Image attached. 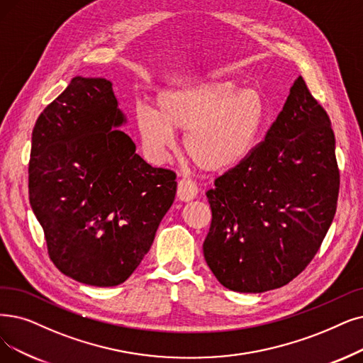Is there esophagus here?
I'll list each match as a JSON object with an SVG mask.
<instances>
[{
	"label": "esophagus",
	"instance_id": "34e87169",
	"mask_svg": "<svg viewBox=\"0 0 363 363\" xmlns=\"http://www.w3.org/2000/svg\"><path fill=\"white\" fill-rule=\"evenodd\" d=\"M198 195V186L191 179H182L177 186V198L180 201H191Z\"/></svg>",
	"mask_w": 363,
	"mask_h": 363
}]
</instances>
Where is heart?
I'll use <instances>...</instances> for the list:
<instances>
[{
    "label": "heart",
    "instance_id": "1",
    "mask_svg": "<svg viewBox=\"0 0 363 363\" xmlns=\"http://www.w3.org/2000/svg\"><path fill=\"white\" fill-rule=\"evenodd\" d=\"M146 152L159 161L176 143V129L186 131L183 147L204 171L235 168L250 156L267 119L257 89L230 80H214L192 88L167 89L156 96V108L140 104L134 113Z\"/></svg>",
    "mask_w": 363,
    "mask_h": 363
}]
</instances>
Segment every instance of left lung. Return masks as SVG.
<instances>
[{
	"label": "left lung",
	"instance_id": "1",
	"mask_svg": "<svg viewBox=\"0 0 363 363\" xmlns=\"http://www.w3.org/2000/svg\"><path fill=\"white\" fill-rule=\"evenodd\" d=\"M338 192L330 119L299 76L265 140L207 192V265L229 291L262 294L287 284L320 249Z\"/></svg>",
	"mask_w": 363,
	"mask_h": 363
}]
</instances>
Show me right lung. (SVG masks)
<instances>
[{"mask_svg": "<svg viewBox=\"0 0 363 363\" xmlns=\"http://www.w3.org/2000/svg\"><path fill=\"white\" fill-rule=\"evenodd\" d=\"M111 82L74 77L38 116L28 187L55 267L76 281L123 283L150 250L177 191L119 126Z\"/></svg>", "mask_w": 363, "mask_h": 363, "instance_id": "add662e5", "label": "right lung"}]
</instances>
